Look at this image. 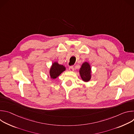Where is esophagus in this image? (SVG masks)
Instances as JSON below:
<instances>
[{"label": "esophagus", "mask_w": 134, "mask_h": 134, "mask_svg": "<svg viewBox=\"0 0 134 134\" xmlns=\"http://www.w3.org/2000/svg\"><path fill=\"white\" fill-rule=\"evenodd\" d=\"M69 69V70H70V71H73L74 70V68L72 66L70 67Z\"/></svg>", "instance_id": "34e87169"}]
</instances>
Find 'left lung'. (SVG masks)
<instances>
[{"label":"left lung","mask_w":134,"mask_h":134,"mask_svg":"<svg viewBox=\"0 0 134 134\" xmlns=\"http://www.w3.org/2000/svg\"><path fill=\"white\" fill-rule=\"evenodd\" d=\"M79 72L83 81L84 82H89L92 77V71L90 64L87 62L83 63L79 70Z\"/></svg>","instance_id":"8db88e82"}]
</instances>
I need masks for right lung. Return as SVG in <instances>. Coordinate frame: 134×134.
I'll list each match as a JSON object with an SVG mask.
<instances>
[{"instance_id":"add662e5","label":"right lung","mask_w":134,"mask_h":134,"mask_svg":"<svg viewBox=\"0 0 134 134\" xmlns=\"http://www.w3.org/2000/svg\"><path fill=\"white\" fill-rule=\"evenodd\" d=\"M66 70V67L63 65H60L57 62H54L52 64L50 68L49 75L51 80H54L64 71Z\"/></svg>"}]
</instances>
